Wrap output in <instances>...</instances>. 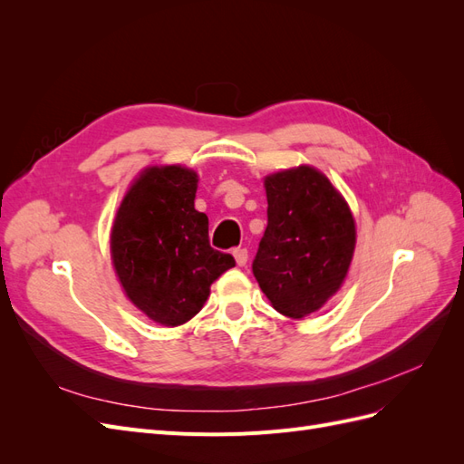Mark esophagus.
<instances>
[{
  "instance_id": "obj_1",
  "label": "esophagus",
  "mask_w": 464,
  "mask_h": 464,
  "mask_svg": "<svg viewBox=\"0 0 464 464\" xmlns=\"http://www.w3.org/2000/svg\"><path fill=\"white\" fill-rule=\"evenodd\" d=\"M232 256H234L236 263L240 265V266H244L247 263V249L246 247H234L232 249Z\"/></svg>"
}]
</instances>
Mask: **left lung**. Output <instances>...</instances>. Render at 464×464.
Instances as JSON below:
<instances>
[{
	"instance_id": "8db88e82",
	"label": "left lung",
	"mask_w": 464,
	"mask_h": 464,
	"mask_svg": "<svg viewBox=\"0 0 464 464\" xmlns=\"http://www.w3.org/2000/svg\"><path fill=\"white\" fill-rule=\"evenodd\" d=\"M266 228L254 275L273 307L302 319L341 288L356 228L343 195L312 166L265 178Z\"/></svg>"
}]
</instances>
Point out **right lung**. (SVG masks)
Here are the masks:
<instances>
[{
	"mask_svg": "<svg viewBox=\"0 0 464 464\" xmlns=\"http://www.w3.org/2000/svg\"><path fill=\"white\" fill-rule=\"evenodd\" d=\"M198 174L149 168L125 195L111 259L130 300L152 321L176 327L201 312L210 285L236 265L208 244V218L195 210Z\"/></svg>",
	"mask_w": 464,
	"mask_h": 464,
	"instance_id": "1",
	"label": "right lung"
}]
</instances>
